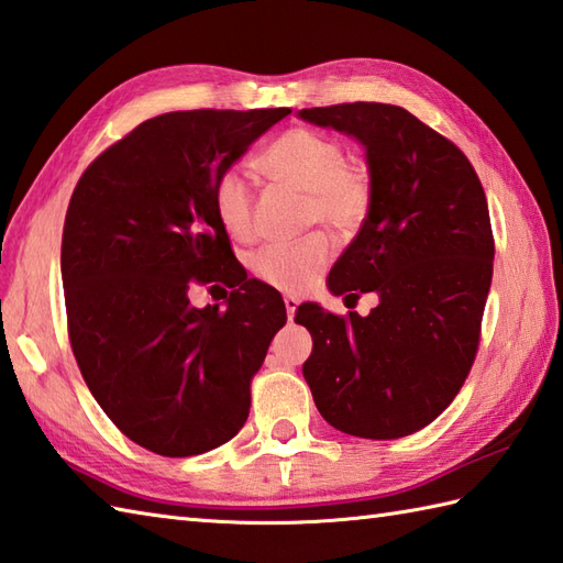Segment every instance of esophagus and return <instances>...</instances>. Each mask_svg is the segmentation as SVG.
<instances>
[{
    "instance_id": "obj_1",
    "label": "esophagus",
    "mask_w": 563,
    "mask_h": 563,
    "mask_svg": "<svg viewBox=\"0 0 563 563\" xmlns=\"http://www.w3.org/2000/svg\"><path fill=\"white\" fill-rule=\"evenodd\" d=\"M283 302H285V312H288V319H292L295 309H297V305H300V300H297V297H292V295H285Z\"/></svg>"
}]
</instances>
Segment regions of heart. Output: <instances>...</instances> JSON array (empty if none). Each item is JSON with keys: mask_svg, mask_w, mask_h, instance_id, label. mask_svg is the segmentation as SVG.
<instances>
[{"mask_svg": "<svg viewBox=\"0 0 563 563\" xmlns=\"http://www.w3.org/2000/svg\"><path fill=\"white\" fill-rule=\"evenodd\" d=\"M258 166L275 181L307 194V220L321 222L336 234L355 232L369 208L367 174L345 164L341 142L314 130L295 128L283 133L263 154ZM214 210L222 227L239 242H249L254 224V184L242 169L220 176L214 188ZM333 256L327 234L314 232L295 242H275L261 249L254 271L263 283L285 292L312 288Z\"/></svg>", "mask_w": 563, "mask_h": 563, "instance_id": "1", "label": "heart"}]
</instances>
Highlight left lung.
<instances>
[{"mask_svg": "<svg viewBox=\"0 0 563 563\" xmlns=\"http://www.w3.org/2000/svg\"><path fill=\"white\" fill-rule=\"evenodd\" d=\"M297 118L357 140L369 208L333 263L329 290L375 292L367 317L317 302L295 321L312 333L302 375L341 433L394 440L448 409L479 345L494 275V236L479 176L433 128L391 103L302 109Z\"/></svg>", "mask_w": 563, "mask_h": 563, "instance_id": "obj_1", "label": "left lung"}]
</instances>
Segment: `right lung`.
<instances>
[{
  "label": "right lung",
  "instance_id": "1",
  "mask_svg": "<svg viewBox=\"0 0 563 563\" xmlns=\"http://www.w3.org/2000/svg\"><path fill=\"white\" fill-rule=\"evenodd\" d=\"M290 109L174 111L140 123L81 174L63 232L69 341L123 433L164 457L220 448L246 423L251 377L285 305L234 268L220 176ZM190 279L236 287L194 308Z\"/></svg>",
  "mask_w": 563,
  "mask_h": 563
}]
</instances>
